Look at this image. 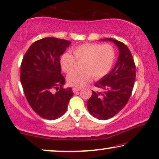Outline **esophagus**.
I'll return each mask as SVG.
<instances>
[{"instance_id": "obj_1", "label": "esophagus", "mask_w": 159, "mask_h": 159, "mask_svg": "<svg viewBox=\"0 0 159 159\" xmlns=\"http://www.w3.org/2000/svg\"><path fill=\"white\" fill-rule=\"evenodd\" d=\"M81 89H82L81 87H74L72 89V91L74 92H77L80 91V90H81Z\"/></svg>"}]
</instances>
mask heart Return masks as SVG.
<instances>
[{
	"label": "heart",
	"instance_id": "1",
	"mask_svg": "<svg viewBox=\"0 0 159 159\" xmlns=\"http://www.w3.org/2000/svg\"><path fill=\"white\" fill-rule=\"evenodd\" d=\"M73 55L65 52L60 56L62 70L69 73L74 70L76 61H81L80 70L68 75L67 80L71 86L81 87L93 77L99 80L108 74L113 67L115 60V50L111 45L99 43H84L71 49Z\"/></svg>",
	"mask_w": 159,
	"mask_h": 159
}]
</instances>
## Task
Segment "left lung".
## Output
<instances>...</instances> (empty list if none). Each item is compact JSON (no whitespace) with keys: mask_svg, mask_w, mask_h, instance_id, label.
<instances>
[{"mask_svg":"<svg viewBox=\"0 0 159 159\" xmlns=\"http://www.w3.org/2000/svg\"><path fill=\"white\" fill-rule=\"evenodd\" d=\"M101 40L113 42L119 48V55L114 69L95 83V87L102 92L92 90L87 106L91 115L107 120L120 111L130 98L135 82L136 66L125 44L113 38Z\"/></svg>","mask_w":159,"mask_h":159,"instance_id":"8db88e82","label":"left lung"}]
</instances>
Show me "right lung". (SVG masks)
<instances>
[{"mask_svg":"<svg viewBox=\"0 0 159 159\" xmlns=\"http://www.w3.org/2000/svg\"><path fill=\"white\" fill-rule=\"evenodd\" d=\"M71 42L55 38L35 41L24 55L20 65V82L33 111L43 119L62 116L72 98V88H63L60 57Z\"/></svg>","mask_w":159,"mask_h":159,"instance_id":"add662e5","label":"right lung"}]
</instances>
